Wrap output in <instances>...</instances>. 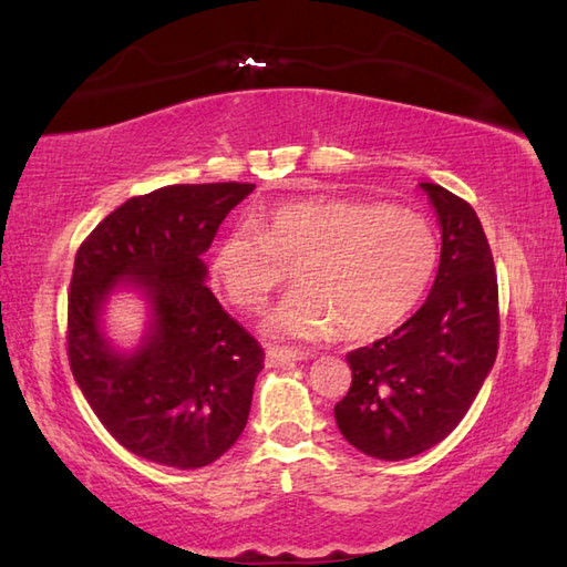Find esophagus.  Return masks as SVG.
<instances>
[{
  "instance_id": "1",
  "label": "esophagus",
  "mask_w": 567,
  "mask_h": 567,
  "mask_svg": "<svg viewBox=\"0 0 567 567\" xmlns=\"http://www.w3.org/2000/svg\"><path fill=\"white\" fill-rule=\"evenodd\" d=\"M305 357H307L305 352H295V349H282V347L267 349V364L270 367H287V364L302 362Z\"/></svg>"
}]
</instances>
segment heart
I'll list each match as a JSON object with an SVG mask.
<instances>
[{"label":"heart","mask_w":567,"mask_h":567,"mask_svg":"<svg viewBox=\"0 0 567 567\" xmlns=\"http://www.w3.org/2000/svg\"><path fill=\"white\" fill-rule=\"evenodd\" d=\"M439 248L421 215L359 200H292L223 235L213 282L245 312H260L295 277L300 287L270 317L275 334L349 339L386 334L424 297Z\"/></svg>","instance_id":"obj_1"}]
</instances>
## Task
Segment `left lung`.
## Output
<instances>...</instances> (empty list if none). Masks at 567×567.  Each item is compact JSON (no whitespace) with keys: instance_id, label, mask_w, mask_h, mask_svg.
<instances>
[{"instance_id":"obj_1","label":"left lung","mask_w":567,"mask_h":567,"mask_svg":"<svg viewBox=\"0 0 567 567\" xmlns=\"http://www.w3.org/2000/svg\"><path fill=\"white\" fill-rule=\"evenodd\" d=\"M441 223L434 287L414 317L347 354L352 386L334 406L354 449L382 461L424 454L466 416L498 354V280L471 205L421 183Z\"/></svg>"}]
</instances>
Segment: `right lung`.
<instances>
[{
  "mask_svg": "<svg viewBox=\"0 0 567 567\" xmlns=\"http://www.w3.org/2000/svg\"><path fill=\"white\" fill-rule=\"evenodd\" d=\"M252 183L166 185L128 198L81 243L69 290L66 352L79 389L123 449L173 468L220 458L248 424L265 352L205 287L200 260ZM123 279L147 292L154 322L126 358L100 332Z\"/></svg>",
  "mask_w": 567,
  "mask_h": 567,
  "instance_id": "add662e5",
  "label": "right lung"
}]
</instances>
